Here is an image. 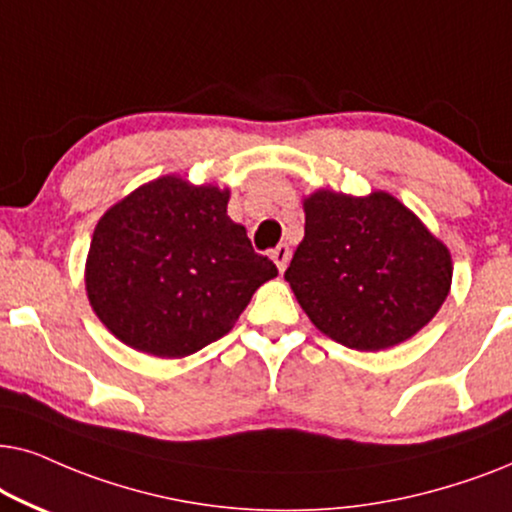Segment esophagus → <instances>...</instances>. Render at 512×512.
I'll return each mask as SVG.
<instances>
[{
    "label": "esophagus",
    "instance_id": "34e87169",
    "mask_svg": "<svg viewBox=\"0 0 512 512\" xmlns=\"http://www.w3.org/2000/svg\"><path fill=\"white\" fill-rule=\"evenodd\" d=\"M271 260L276 262V267H278V271H285V267H288V260H290V248L285 243H281V245H276L274 250H271Z\"/></svg>",
    "mask_w": 512,
    "mask_h": 512
}]
</instances>
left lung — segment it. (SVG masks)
Returning a JSON list of instances; mask_svg holds the SVG:
<instances>
[{"label":"left lung","mask_w":512,"mask_h":512,"mask_svg":"<svg viewBox=\"0 0 512 512\" xmlns=\"http://www.w3.org/2000/svg\"><path fill=\"white\" fill-rule=\"evenodd\" d=\"M304 215L285 281L323 335L356 351H384L438 313L452 257L395 196L318 189L304 199Z\"/></svg>","instance_id":"8db88e82"}]
</instances>
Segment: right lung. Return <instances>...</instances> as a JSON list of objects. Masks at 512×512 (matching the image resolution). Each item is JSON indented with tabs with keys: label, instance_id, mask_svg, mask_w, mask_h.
Listing matches in <instances>:
<instances>
[{
	"label": "right lung",
	"instance_id": "obj_1",
	"mask_svg": "<svg viewBox=\"0 0 512 512\" xmlns=\"http://www.w3.org/2000/svg\"><path fill=\"white\" fill-rule=\"evenodd\" d=\"M229 189L177 175L149 182L100 217L86 292L114 337L156 358H185L227 335L278 276L227 215Z\"/></svg>",
	"mask_w": 512,
	"mask_h": 512
}]
</instances>
